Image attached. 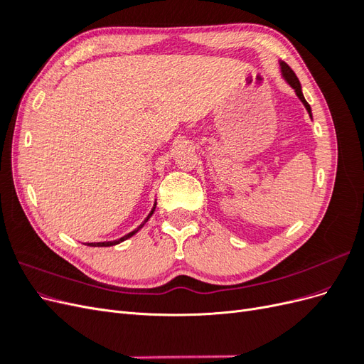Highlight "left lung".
<instances>
[{"instance_id": "obj_1", "label": "left lung", "mask_w": 364, "mask_h": 364, "mask_svg": "<svg viewBox=\"0 0 364 364\" xmlns=\"http://www.w3.org/2000/svg\"><path fill=\"white\" fill-rule=\"evenodd\" d=\"M281 74H282V77H284V80L287 82L293 90H294V92H296V95L299 97V100L304 103V106H305V109L308 111V114H310V117H311V107H310V105L306 103V100L304 98V94H302V87H301V83H299V79H297L296 77V74L293 73V70L289 67L287 63L285 62H281Z\"/></svg>"}]
</instances>
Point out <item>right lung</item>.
<instances>
[{
    "mask_svg": "<svg viewBox=\"0 0 364 364\" xmlns=\"http://www.w3.org/2000/svg\"><path fill=\"white\" fill-rule=\"evenodd\" d=\"M155 208H156V203L155 205H153V208H151V211H150V214L147 215V218L144 220V222H142L135 230H132V232H129L127 235H124V237H121V238H118V240H114V241H100V243H87V246H92V247H107V246H115V245H119L121 243V241H124V240H127V238H130L132 235H135L136 232H138V230L142 228V226H144L146 225V222H147V220L151 217V214L153 213H155Z\"/></svg>",
    "mask_w": 364,
    "mask_h": 364,
    "instance_id": "right-lung-1",
    "label": "right lung"
}]
</instances>
